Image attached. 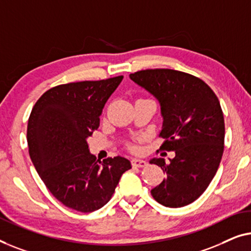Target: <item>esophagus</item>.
<instances>
[{"mask_svg":"<svg viewBox=\"0 0 251 251\" xmlns=\"http://www.w3.org/2000/svg\"><path fill=\"white\" fill-rule=\"evenodd\" d=\"M130 162H132L133 167H137V168H142L147 166V161H144L142 159H136V158H133V159L130 160Z\"/></svg>","mask_w":251,"mask_h":251,"instance_id":"1","label":"esophagus"}]
</instances>
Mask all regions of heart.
I'll return each mask as SVG.
<instances>
[{
  "label": "heart",
  "instance_id": "heart-1",
  "mask_svg": "<svg viewBox=\"0 0 251 251\" xmlns=\"http://www.w3.org/2000/svg\"><path fill=\"white\" fill-rule=\"evenodd\" d=\"M127 147H128V149L132 150V151H136L137 150V148L135 146H132V144H128V146H127Z\"/></svg>",
  "mask_w": 251,
  "mask_h": 251
}]
</instances>
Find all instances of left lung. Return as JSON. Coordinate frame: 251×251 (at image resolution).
Returning <instances> with one entry per match:
<instances>
[{
	"mask_svg": "<svg viewBox=\"0 0 251 251\" xmlns=\"http://www.w3.org/2000/svg\"><path fill=\"white\" fill-rule=\"evenodd\" d=\"M159 101L164 124L160 149L174 151L166 164L153 158L166 178L151 190L162 206L178 208L197 200L216 174L224 151L223 111L214 91L198 77L173 69H147L129 75Z\"/></svg>",
	"mask_w": 251,
	"mask_h": 251,
	"instance_id": "8db88e82",
	"label": "left lung"
}]
</instances>
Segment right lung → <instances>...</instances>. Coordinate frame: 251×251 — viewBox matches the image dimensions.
I'll return each instance as SVG.
<instances>
[{
    "mask_svg": "<svg viewBox=\"0 0 251 251\" xmlns=\"http://www.w3.org/2000/svg\"><path fill=\"white\" fill-rule=\"evenodd\" d=\"M124 77L61 84L38 99L27 126L29 156L52 195L66 207L91 213L114 195L132 168L123 157L97 160L87 137L100 124L105 102Z\"/></svg>",
    "mask_w": 251,
    "mask_h": 251,
    "instance_id": "right-lung-1",
    "label": "right lung"
}]
</instances>
